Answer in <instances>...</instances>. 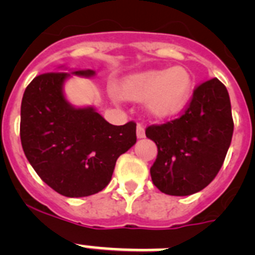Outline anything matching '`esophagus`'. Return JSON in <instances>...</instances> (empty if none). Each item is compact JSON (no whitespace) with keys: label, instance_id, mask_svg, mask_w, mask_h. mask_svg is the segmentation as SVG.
<instances>
[{"label":"esophagus","instance_id":"esophagus-1","mask_svg":"<svg viewBox=\"0 0 255 255\" xmlns=\"http://www.w3.org/2000/svg\"><path fill=\"white\" fill-rule=\"evenodd\" d=\"M136 136L138 138H144L145 136V131H144V126L141 124L136 125Z\"/></svg>","mask_w":255,"mask_h":255}]
</instances>
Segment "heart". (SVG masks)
<instances>
[{
    "instance_id": "b5f03b06",
    "label": "heart",
    "mask_w": 255,
    "mask_h": 255,
    "mask_svg": "<svg viewBox=\"0 0 255 255\" xmlns=\"http://www.w3.org/2000/svg\"><path fill=\"white\" fill-rule=\"evenodd\" d=\"M191 92L190 74L182 67L150 70L126 78L120 94L130 101H144L147 110L157 117L177 114L188 102Z\"/></svg>"
}]
</instances>
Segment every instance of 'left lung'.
<instances>
[{"mask_svg":"<svg viewBox=\"0 0 255 255\" xmlns=\"http://www.w3.org/2000/svg\"><path fill=\"white\" fill-rule=\"evenodd\" d=\"M233 132L226 87L217 78L199 84L181 116L145 129L158 149L150 167L153 184L176 197L204 189L222 167Z\"/></svg>","mask_w":255,"mask_h":255,"instance_id":"8db88e82","label":"left lung"}]
</instances>
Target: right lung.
Listing matches in <instances>:
<instances>
[{
	"instance_id": "add662e5",
	"label": "right lung",
	"mask_w": 255,
	"mask_h": 255,
	"mask_svg": "<svg viewBox=\"0 0 255 255\" xmlns=\"http://www.w3.org/2000/svg\"><path fill=\"white\" fill-rule=\"evenodd\" d=\"M69 76L56 71L31 80L21 101L20 139L29 163L49 188L80 198L110 184L117 158L136 143V124L111 125L93 107H73L62 92Z\"/></svg>"
}]
</instances>
